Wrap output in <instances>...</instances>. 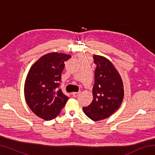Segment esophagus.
Returning a JSON list of instances; mask_svg holds the SVG:
<instances>
[{
	"label": "esophagus",
	"instance_id": "34e87169",
	"mask_svg": "<svg viewBox=\"0 0 155 155\" xmlns=\"http://www.w3.org/2000/svg\"><path fill=\"white\" fill-rule=\"evenodd\" d=\"M81 94V91H78V92H73L72 93V95L73 96V97H77L79 94Z\"/></svg>",
	"mask_w": 155,
	"mask_h": 155
}]
</instances>
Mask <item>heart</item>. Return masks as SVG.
Segmentation results:
<instances>
[{
    "mask_svg": "<svg viewBox=\"0 0 155 155\" xmlns=\"http://www.w3.org/2000/svg\"><path fill=\"white\" fill-rule=\"evenodd\" d=\"M78 58H79L81 60H83V59H90V57L83 56V55H79V56H78Z\"/></svg>",
    "mask_w": 155,
    "mask_h": 155,
    "instance_id": "1",
    "label": "heart"
}]
</instances>
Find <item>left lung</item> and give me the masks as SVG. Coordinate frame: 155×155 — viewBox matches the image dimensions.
Masks as SVG:
<instances>
[{
  "mask_svg": "<svg viewBox=\"0 0 155 155\" xmlns=\"http://www.w3.org/2000/svg\"><path fill=\"white\" fill-rule=\"evenodd\" d=\"M93 57L96 65L93 101L83 109L88 117L98 121L109 117L121 105L124 87L120 74L109 60L96 54Z\"/></svg>",
  "mask_w": 155,
  "mask_h": 155,
  "instance_id": "1",
  "label": "left lung"
}]
</instances>
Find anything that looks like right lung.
<instances>
[{
  "instance_id": "right-lung-1",
  "label": "right lung",
  "mask_w": 155,
  "mask_h": 155,
  "mask_svg": "<svg viewBox=\"0 0 155 155\" xmlns=\"http://www.w3.org/2000/svg\"><path fill=\"white\" fill-rule=\"evenodd\" d=\"M70 57L58 52L46 54L28 71L25 84V100L31 111L41 118H55L68 100L59 87L64 62Z\"/></svg>"
}]
</instances>
